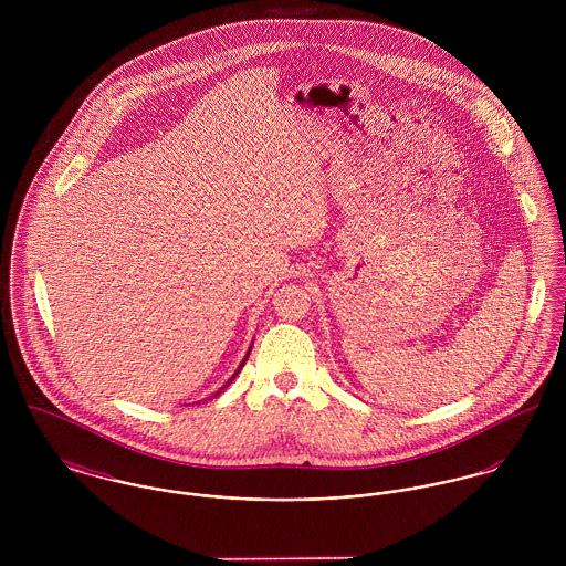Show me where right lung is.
<instances>
[{
	"label": "right lung",
	"mask_w": 566,
	"mask_h": 566,
	"mask_svg": "<svg viewBox=\"0 0 566 566\" xmlns=\"http://www.w3.org/2000/svg\"><path fill=\"white\" fill-rule=\"evenodd\" d=\"M248 355H250V348H248V353H245V357H243V361H245V359H248ZM243 361H242V366H243ZM242 366H240V368H238V373H240V370H242ZM238 373H235V375H238ZM235 375H233V377H231V379H229V384H231V381H233V379H235ZM229 384H227V386H229ZM227 386H224V388H227ZM224 388H222V390H224ZM222 390H218V392H216V395H213V397H218V395H220V392H222Z\"/></svg>",
	"instance_id": "add662e5"
}]
</instances>
